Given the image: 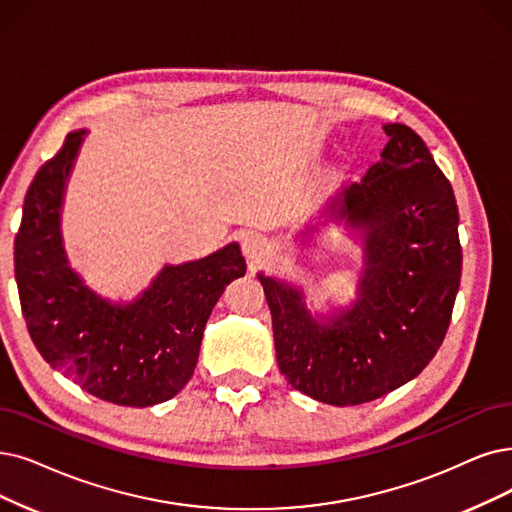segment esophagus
Wrapping results in <instances>:
<instances>
[{
  "mask_svg": "<svg viewBox=\"0 0 512 512\" xmlns=\"http://www.w3.org/2000/svg\"><path fill=\"white\" fill-rule=\"evenodd\" d=\"M241 250H243L245 258H248L250 262H260L262 258L269 256L271 245L262 235L248 233V235L243 237V241H241Z\"/></svg>",
  "mask_w": 512,
  "mask_h": 512,
  "instance_id": "obj_1",
  "label": "esophagus"
}]
</instances>
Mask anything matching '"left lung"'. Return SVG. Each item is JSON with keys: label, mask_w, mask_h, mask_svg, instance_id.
I'll list each match as a JSON object with an SVG mask.
<instances>
[{"label": "left lung", "mask_w": 512, "mask_h": 512, "mask_svg": "<svg viewBox=\"0 0 512 512\" xmlns=\"http://www.w3.org/2000/svg\"><path fill=\"white\" fill-rule=\"evenodd\" d=\"M384 132L380 161L332 203L363 231L353 309L317 321L298 290L258 275L281 374L296 391L338 407L374 401L416 378L439 351L460 288L454 189L412 128L388 124Z\"/></svg>", "instance_id": "left-lung-1"}]
</instances>
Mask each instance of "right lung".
<instances>
[{
	"mask_svg": "<svg viewBox=\"0 0 512 512\" xmlns=\"http://www.w3.org/2000/svg\"><path fill=\"white\" fill-rule=\"evenodd\" d=\"M86 130L71 132L25 197L14 241V273L29 336L52 367L90 395L147 407L189 382L208 317L227 285L245 275L237 243L195 262L166 267L130 304L90 292L67 267L60 206Z\"/></svg>",
	"mask_w": 512,
	"mask_h": 512,
	"instance_id": "1",
	"label": "right lung"
}]
</instances>
